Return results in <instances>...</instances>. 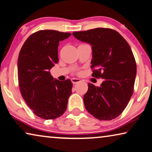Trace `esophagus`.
Returning a JSON list of instances; mask_svg holds the SVG:
<instances>
[{
	"mask_svg": "<svg viewBox=\"0 0 152 152\" xmlns=\"http://www.w3.org/2000/svg\"><path fill=\"white\" fill-rule=\"evenodd\" d=\"M71 81H72V83L74 84V85H75V84H76V83H80V79H79V78H72L71 79Z\"/></svg>",
	"mask_w": 152,
	"mask_h": 152,
	"instance_id": "34e87169",
	"label": "esophagus"
}]
</instances>
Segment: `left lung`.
Here are the masks:
<instances>
[{"label": "left lung", "instance_id": "1", "mask_svg": "<svg viewBox=\"0 0 152 152\" xmlns=\"http://www.w3.org/2000/svg\"><path fill=\"white\" fill-rule=\"evenodd\" d=\"M74 37L92 46V76L103 79L99 87L88 84L83 101L86 110L100 120H111L124 110L133 93L137 65L129 43L110 28L74 32Z\"/></svg>", "mask_w": 152, "mask_h": 152}]
</instances>
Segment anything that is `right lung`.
Returning a JSON list of instances; mask_svg holds the SVG:
<instances>
[{
	"label": "right lung",
	"mask_w": 152,
	"mask_h": 152,
	"mask_svg": "<svg viewBox=\"0 0 152 152\" xmlns=\"http://www.w3.org/2000/svg\"><path fill=\"white\" fill-rule=\"evenodd\" d=\"M70 35L56 30H39L27 38L19 54L21 94L34 114L42 119H55L66 110L72 82L54 80L50 69L59 61V42Z\"/></svg>",
	"instance_id": "obj_1"
}]
</instances>
